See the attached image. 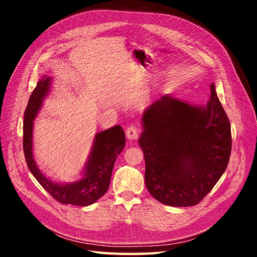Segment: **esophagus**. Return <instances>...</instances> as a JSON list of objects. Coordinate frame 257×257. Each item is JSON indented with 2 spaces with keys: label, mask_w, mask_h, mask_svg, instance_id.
I'll return each mask as SVG.
<instances>
[{
  "label": "esophagus",
  "mask_w": 257,
  "mask_h": 257,
  "mask_svg": "<svg viewBox=\"0 0 257 257\" xmlns=\"http://www.w3.org/2000/svg\"><path fill=\"white\" fill-rule=\"evenodd\" d=\"M141 130L137 126H130L126 130V136L129 140H137L140 136Z\"/></svg>",
  "instance_id": "34e87169"
}]
</instances>
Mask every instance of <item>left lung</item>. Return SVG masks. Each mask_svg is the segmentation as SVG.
<instances>
[{
  "mask_svg": "<svg viewBox=\"0 0 257 257\" xmlns=\"http://www.w3.org/2000/svg\"><path fill=\"white\" fill-rule=\"evenodd\" d=\"M206 105L170 95L144 111L139 139L145 159V184L160 203L194 206L225 172L231 151L230 123L216 93Z\"/></svg>",
  "mask_w": 257,
  "mask_h": 257,
  "instance_id": "1",
  "label": "left lung"
}]
</instances>
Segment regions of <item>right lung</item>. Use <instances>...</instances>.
<instances>
[{
  "label": "right lung",
  "mask_w": 257,
  "mask_h": 257,
  "mask_svg": "<svg viewBox=\"0 0 257 257\" xmlns=\"http://www.w3.org/2000/svg\"><path fill=\"white\" fill-rule=\"evenodd\" d=\"M52 78L46 74L37 82L24 112L23 151L29 170L46 191L57 202L74 206H88L97 202L109 189L112 171L117 156L125 147V132L120 126L98 132L82 171V178L61 184L45 176L33 156V125L44 99L50 92Z\"/></svg>",
  "instance_id": "obj_1"
}]
</instances>
